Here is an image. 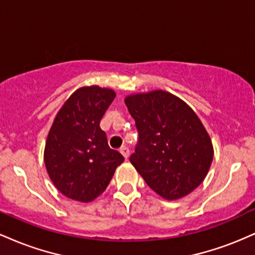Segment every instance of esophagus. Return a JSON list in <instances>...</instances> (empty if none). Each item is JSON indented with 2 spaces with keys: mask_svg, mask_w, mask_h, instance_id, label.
I'll list each match as a JSON object with an SVG mask.
<instances>
[{
  "mask_svg": "<svg viewBox=\"0 0 255 255\" xmlns=\"http://www.w3.org/2000/svg\"><path fill=\"white\" fill-rule=\"evenodd\" d=\"M120 152L122 153V156H124L126 159H128V157H129V148L126 147V146H124V147H121V150H120Z\"/></svg>",
  "mask_w": 255,
  "mask_h": 255,
  "instance_id": "34e87169",
  "label": "esophagus"
}]
</instances>
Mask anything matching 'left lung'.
<instances>
[{"label": "left lung", "mask_w": 255, "mask_h": 255, "mask_svg": "<svg viewBox=\"0 0 255 255\" xmlns=\"http://www.w3.org/2000/svg\"><path fill=\"white\" fill-rule=\"evenodd\" d=\"M125 102L139 135L129 160L147 186L168 200L194 191L213 159L211 139L194 111L160 90Z\"/></svg>", "instance_id": "left-lung-1"}]
</instances>
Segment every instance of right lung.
Instances as JSON below:
<instances>
[{"instance_id":"obj_1","label":"right lung","mask_w":255,"mask_h":255,"mask_svg":"<svg viewBox=\"0 0 255 255\" xmlns=\"http://www.w3.org/2000/svg\"><path fill=\"white\" fill-rule=\"evenodd\" d=\"M98 86L75 91L55 118L44 152L55 187L73 200L89 203L105 191L124 156L108 145L99 124L115 99Z\"/></svg>"}]
</instances>
